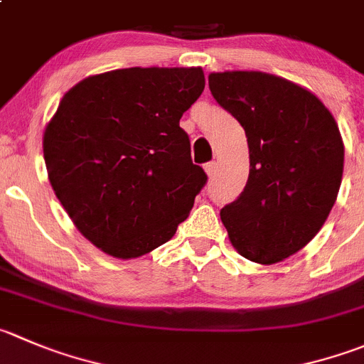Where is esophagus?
<instances>
[{"label": "esophagus", "instance_id": "obj_1", "mask_svg": "<svg viewBox=\"0 0 364 364\" xmlns=\"http://www.w3.org/2000/svg\"><path fill=\"white\" fill-rule=\"evenodd\" d=\"M215 161H210V164H206L204 165V171H206V174H208V178H213L215 176Z\"/></svg>", "mask_w": 364, "mask_h": 364}]
</instances>
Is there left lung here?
I'll use <instances>...</instances> for the list:
<instances>
[{"instance_id":"8db88e82","label":"left lung","mask_w":364,"mask_h":364,"mask_svg":"<svg viewBox=\"0 0 364 364\" xmlns=\"http://www.w3.org/2000/svg\"><path fill=\"white\" fill-rule=\"evenodd\" d=\"M217 103L245 129L249 179L222 208L229 242L247 259L274 264L308 245L329 217L345 147L329 108L308 88L261 70L208 76Z\"/></svg>"}]
</instances>
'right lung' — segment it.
<instances>
[{"instance_id":"1","label":"right lung","mask_w":364,"mask_h":364,"mask_svg":"<svg viewBox=\"0 0 364 364\" xmlns=\"http://www.w3.org/2000/svg\"><path fill=\"white\" fill-rule=\"evenodd\" d=\"M203 90L200 67H129L63 94L42 139L48 178L77 231L108 256L151 252L190 215L208 178L179 119Z\"/></svg>"}]
</instances>
